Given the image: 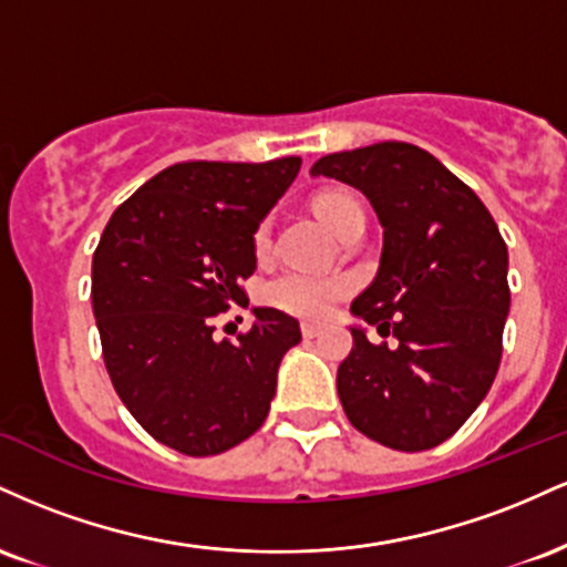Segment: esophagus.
Segmentation results:
<instances>
[{
	"label": "esophagus",
	"instance_id": "1",
	"mask_svg": "<svg viewBox=\"0 0 567 567\" xmlns=\"http://www.w3.org/2000/svg\"><path fill=\"white\" fill-rule=\"evenodd\" d=\"M301 333H303V338H317L322 333V324H317V322H303L301 324Z\"/></svg>",
	"mask_w": 567,
	"mask_h": 567
}]
</instances>
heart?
<instances>
[{
  "instance_id": "heart-1",
  "label": "heart",
  "mask_w": 567,
  "mask_h": 567,
  "mask_svg": "<svg viewBox=\"0 0 567 567\" xmlns=\"http://www.w3.org/2000/svg\"><path fill=\"white\" fill-rule=\"evenodd\" d=\"M351 207H360V205H357V199L347 192H324L315 202L317 216H320L322 224L333 231ZM252 247H256L258 256L269 252L271 247L269 218L258 224L256 234H252ZM343 292H347V282H343L341 277L320 275V271L288 269L264 285V301L275 306L279 311H288L292 317L320 320V317L328 315L330 306H333Z\"/></svg>"
}]
</instances>
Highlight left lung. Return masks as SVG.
<instances>
[{"instance_id": "8db88e82", "label": "left lung", "mask_w": 567, "mask_h": 567, "mask_svg": "<svg viewBox=\"0 0 567 567\" xmlns=\"http://www.w3.org/2000/svg\"><path fill=\"white\" fill-rule=\"evenodd\" d=\"M315 178L362 192L383 226L375 279L351 315L338 396L351 426L394 451L445 442L477 410L498 373L509 315V252L487 207L424 148L402 141L317 159Z\"/></svg>"}]
</instances>
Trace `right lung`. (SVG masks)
Segmentation results:
<instances>
[{
    "instance_id": "right-lung-1",
    "label": "right lung",
    "mask_w": 567,
    "mask_h": 567,
    "mask_svg": "<svg viewBox=\"0 0 567 567\" xmlns=\"http://www.w3.org/2000/svg\"><path fill=\"white\" fill-rule=\"evenodd\" d=\"M301 159L178 162L109 218L93 256V315L103 362L133 419L184 455H216L258 432L285 351L301 328L271 306L216 341L213 317L247 306L252 234Z\"/></svg>"
}]
</instances>
